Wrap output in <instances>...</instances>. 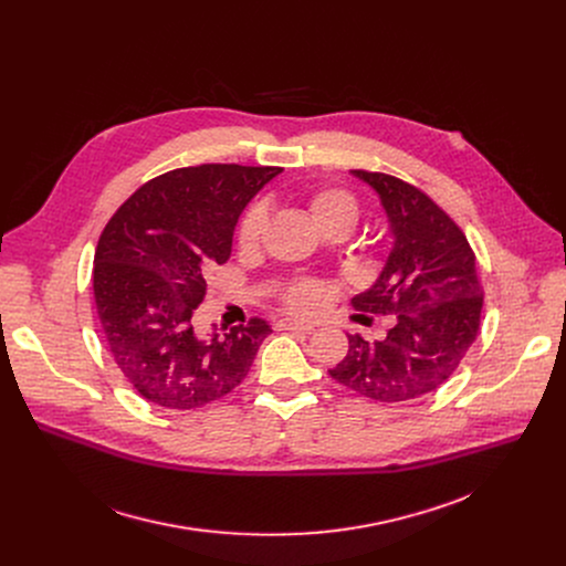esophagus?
I'll return each mask as SVG.
<instances>
[{
    "mask_svg": "<svg viewBox=\"0 0 566 566\" xmlns=\"http://www.w3.org/2000/svg\"><path fill=\"white\" fill-rule=\"evenodd\" d=\"M277 329H289V332H302V334H311L313 325L311 322H302V319H293V317H282L275 322Z\"/></svg>",
    "mask_w": 566,
    "mask_h": 566,
    "instance_id": "1",
    "label": "esophagus"
}]
</instances>
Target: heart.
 <instances>
[{
	"mask_svg": "<svg viewBox=\"0 0 566 566\" xmlns=\"http://www.w3.org/2000/svg\"><path fill=\"white\" fill-rule=\"evenodd\" d=\"M308 210L313 214V221L322 230H327L332 226H347L352 230L360 214L358 199L349 190H343V188L317 190L308 199ZM264 226H266V206L258 201L244 212V217H241V221H239L237 244L241 249L258 247V241L264 232ZM284 300L289 306L300 308V311L315 308L322 300V286L315 280H293L284 289Z\"/></svg>",
	"mask_w": 566,
	"mask_h": 566,
	"instance_id": "heart-1",
	"label": "heart"
}]
</instances>
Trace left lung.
I'll use <instances>...</instances> for the list:
<instances>
[{
    "label": "left lung",
    "mask_w": 566,
    "mask_h": 566,
    "mask_svg": "<svg viewBox=\"0 0 566 566\" xmlns=\"http://www.w3.org/2000/svg\"><path fill=\"white\" fill-rule=\"evenodd\" d=\"M352 175L376 190L391 234L380 275L352 306L391 315L394 325L376 343L347 336L349 352L329 374L378 402L419 398L452 376L476 338L483 293L474 253L461 228L419 188L382 172Z\"/></svg>",
    "instance_id": "left-lung-1"
}]
</instances>
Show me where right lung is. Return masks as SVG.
I'll use <instances>...</instances> for the list:
<instances>
[{
  "instance_id": "1",
  "label": "right lung",
  "mask_w": 566,
  "mask_h": 566,
  "mask_svg": "<svg viewBox=\"0 0 566 566\" xmlns=\"http://www.w3.org/2000/svg\"><path fill=\"white\" fill-rule=\"evenodd\" d=\"M282 172L206 164L140 186L105 226L94 258V297L107 349L149 402L192 410L247 378L269 322L199 336L192 313L208 271L226 264L249 201Z\"/></svg>"
}]
</instances>
